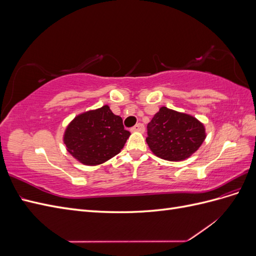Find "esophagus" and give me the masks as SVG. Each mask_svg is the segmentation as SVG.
<instances>
[{
	"mask_svg": "<svg viewBox=\"0 0 256 256\" xmlns=\"http://www.w3.org/2000/svg\"><path fill=\"white\" fill-rule=\"evenodd\" d=\"M144 130H145L144 125H143V124H141V122L136 124L134 127L131 128V131H134H134H138V132H144Z\"/></svg>",
	"mask_w": 256,
	"mask_h": 256,
	"instance_id": "obj_1",
	"label": "esophagus"
}]
</instances>
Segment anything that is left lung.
Returning <instances> with one entry per match:
<instances>
[{"label": "left lung", "mask_w": 256, "mask_h": 256, "mask_svg": "<svg viewBox=\"0 0 256 256\" xmlns=\"http://www.w3.org/2000/svg\"><path fill=\"white\" fill-rule=\"evenodd\" d=\"M146 142L157 157L168 161L189 158L204 142L202 122L193 116L166 106L160 108L147 125Z\"/></svg>", "instance_id": "1"}]
</instances>
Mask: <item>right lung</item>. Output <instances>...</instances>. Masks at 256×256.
<instances>
[{
	"label": "right lung",
	"instance_id": "right-lung-1",
	"mask_svg": "<svg viewBox=\"0 0 256 256\" xmlns=\"http://www.w3.org/2000/svg\"><path fill=\"white\" fill-rule=\"evenodd\" d=\"M130 132L109 106L84 112L69 124L64 134L68 152L85 166L102 164L118 154Z\"/></svg>",
	"mask_w": 256,
	"mask_h": 256
}]
</instances>
